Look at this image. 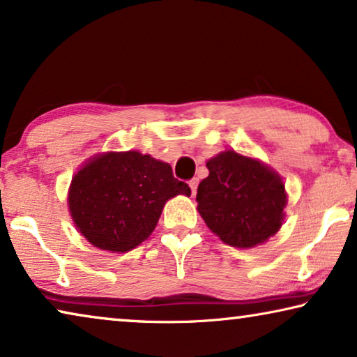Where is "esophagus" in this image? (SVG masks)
<instances>
[{"label": "esophagus", "mask_w": 357, "mask_h": 357, "mask_svg": "<svg viewBox=\"0 0 357 357\" xmlns=\"http://www.w3.org/2000/svg\"><path fill=\"white\" fill-rule=\"evenodd\" d=\"M189 188H190V190H192V195H195L197 188H199V179H197V178L190 179V181H189Z\"/></svg>", "instance_id": "1"}]
</instances>
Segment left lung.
<instances>
[{
  "label": "left lung",
  "mask_w": 357,
  "mask_h": 357,
  "mask_svg": "<svg viewBox=\"0 0 357 357\" xmlns=\"http://www.w3.org/2000/svg\"><path fill=\"white\" fill-rule=\"evenodd\" d=\"M206 168L210 174L197 189V210L222 242L252 248L280 229L287 192L273 168L234 151L210 158Z\"/></svg>",
  "instance_id": "8db88e82"
}]
</instances>
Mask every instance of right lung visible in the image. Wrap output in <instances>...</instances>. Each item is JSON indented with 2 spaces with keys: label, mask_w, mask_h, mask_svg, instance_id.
I'll return each instance as SVG.
<instances>
[{
  "label": "right lung",
  "mask_w": 357,
  "mask_h": 357,
  "mask_svg": "<svg viewBox=\"0 0 357 357\" xmlns=\"http://www.w3.org/2000/svg\"><path fill=\"white\" fill-rule=\"evenodd\" d=\"M190 195L168 163L137 151L93 157L72 178L68 210L82 236L100 250L126 253L155 229L167 200Z\"/></svg>",
  "instance_id": "obj_1"
}]
</instances>
